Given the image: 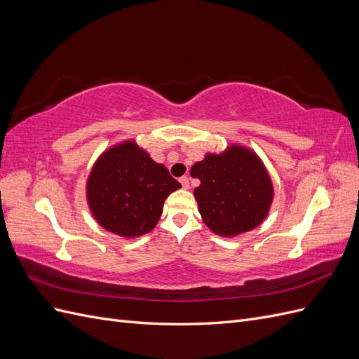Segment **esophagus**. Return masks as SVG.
<instances>
[{"label":"esophagus","instance_id":"obj_1","mask_svg":"<svg viewBox=\"0 0 359 359\" xmlns=\"http://www.w3.org/2000/svg\"><path fill=\"white\" fill-rule=\"evenodd\" d=\"M180 182H181L182 189H189V187H190V181H189L187 177H181V178H180Z\"/></svg>","mask_w":359,"mask_h":359}]
</instances>
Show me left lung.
<instances>
[{
	"label": "left lung",
	"mask_w": 359,
	"mask_h": 359,
	"mask_svg": "<svg viewBox=\"0 0 359 359\" xmlns=\"http://www.w3.org/2000/svg\"><path fill=\"white\" fill-rule=\"evenodd\" d=\"M201 180L194 198L205 224L222 236L255 229L266 217L273 201V184L260 160L243 147L208 154L191 168Z\"/></svg>",
	"instance_id": "left-lung-1"
}]
</instances>
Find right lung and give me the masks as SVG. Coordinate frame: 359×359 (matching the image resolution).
<instances>
[{"mask_svg": "<svg viewBox=\"0 0 359 359\" xmlns=\"http://www.w3.org/2000/svg\"><path fill=\"white\" fill-rule=\"evenodd\" d=\"M181 184L135 142L111 148L97 160L86 184L95 220L106 231L139 236L157 224L165 199Z\"/></svg>", "mask_w": 359, "mask_h": 359, "instance_id": "obj_1", "label": "right lung"}]
</instances>
